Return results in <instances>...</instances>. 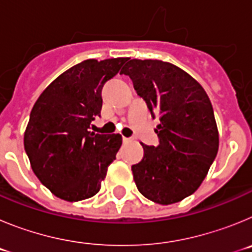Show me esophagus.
<instances>
[{
	"mask_svg": "<svg viewBox=\"0 0 252 252\" xmlns=\"http://www.w3.org/2000/svg\"><path fill=\"white\" fill-rule=\"evenodd\" d=\"M124 142H131V141H133V139L132 137H124Z\"/></svg>",
	"mask_w": 252,
	"mask_h": 252,
	"instance_id": "1",
	"label": "esophagus"
}]
</instances>
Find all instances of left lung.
Returning <instances> with one entry per match:
<instances>
[{
  "mask_svg": "<svg viewBox=\"0 0 252 252\" xmlns=\"http://www.w3.org/2000/svg\"><path fill=\"white\" fill-rule=\"evenodd\" d=\"M160 125L159 145L142 144L131 166L139 192L159 204L180 202L199 188L220 145L212 103L203 87L174 64L132 59L122 69Z\"/></svg>",
  "mask_w": 252,
  "mask_h": 252,
  "instance_id": "8db88e82",
  "label": "left lung"
}]
</instances>
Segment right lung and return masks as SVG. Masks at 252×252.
Instances as JSON below:
<instances>
[{"label": "right lung", "mask_w": 252, "mask_h": 252, "mask_svg": "<svg viewBox=\"0 0 252 252\" xmlns=\"http://www.w3.org/2000/svg\"><path fill=\"white\" fill-rule=\"evenodd\" d=\"M128 58L87 59L51 82L35 102L24 146L37 179L54 195L83 201L99 192L122 145L120 133L91 132L101 115L102 88Z\"/></svg>", "instance_id": "1"}]
</instances>
